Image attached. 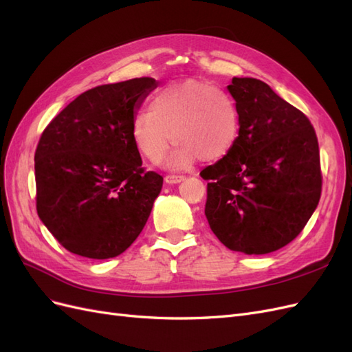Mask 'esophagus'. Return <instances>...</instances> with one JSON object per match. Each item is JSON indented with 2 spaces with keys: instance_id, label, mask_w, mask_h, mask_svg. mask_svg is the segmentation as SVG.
Returning <instances> with one entry per match:
<instances>
[{
  "instance_id": "34e87169",
  "label": "esophagus",
  "mask_w": 352,
  "mask_h": 352,
  "mask_svg": "<svg viewBox=\"0 0 352 352\" xmlns=\"http://www.w3.org/2000/svg\"><path fill=\"white\" fill-rule=\"evenodd\" d=\"M182 180H185V176H176V175H167L164 177V182L168 184V185H175V184H179L182 182Z\"/></svg>"
}]
</instances>
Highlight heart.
Listing matches in <instances>:
<instances>
[{
	"label": "heart",
	"instance_id": "heart-1",
	"mask_svg": "<svg viewBox=\"0 0 352 352\" xmlns=\"http://www.w3.org/2000/svg\"><path fill=\"white\" fill-rule=\"evenodd\" d=\"M130 135L138 153L149 163L163 161L172 139L176 146L167 158L170 170L189 168L203 161L223 158L240 135V111L226 91L201 80L168 84L139 111Z\"/></svg>",
	"mask_w": 352,
	"mask_h": 352
}]
</instances>
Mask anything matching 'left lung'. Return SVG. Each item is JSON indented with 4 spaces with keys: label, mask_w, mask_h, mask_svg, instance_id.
<instances>
[{
    "label": "left lung",
    "mask_w": 352,
    "mask_h": 352,
    "mask_svg": "<svg viewBox=\"0 0 352 352\" xmlns=\"http://www.w3.org/2000/svg\"><path fill=\"white\" fill-rule=\"evenodd\" d=\"M228 91L240 135L199 173L208 180L204 213L228 249L267 254L296 239L318 206V140L309 120L267 82L234 77Z\"/></svg>",
    "instance_id": "8db88e82"
}]
</instances>
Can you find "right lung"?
I'll use <instances>...</instances> for the list:
<instances>
[{"label": "right lung", "mask_w": 352, "mask_h": 352, "mask_svg": "<svg viewBox=\"0 0 352 352\" xmlns=\"http://www.w3.org/2000/svg\"><path fill=\"white\" fill-rule=\"evenodd\" d=\"M158 81L105 84L74 99L35 151L36 212L66 250L116 258L144 230L163 177L145 172L131 120Z\"/></svg>", "instance_id": "add662e5"}]
</instances>
